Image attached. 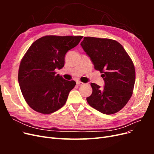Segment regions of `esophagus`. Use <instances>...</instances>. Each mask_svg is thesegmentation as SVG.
Listing matches in <instances>:
<instances>
[{
	"label": "esophagus",
	"instance_id": "obj_1",
	"mask_svg": "<svg viewBox=\"0 0 154 154\" xmlns=\"http://www.w3.org/2000/svg\"><path fill=\"white\" fill-rule=\"evenodd\" d=\"M76 84L78 85H81L84 84V83H83V82H82L80 81H76Z\"/></svg>",
	"mask_w": 154,
	"mask_h": 154
}]
</instances>
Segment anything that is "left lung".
Instances as JSON below:
<instances>
[{"mask_svg":"<svg viewBox=\"0 0 154 154\" xmlns=\"http://www.w3.org/2000/svg\"><path fill=\"white\" fill-rule=\"evenodd\" d=\"M81 46L97 71L102 73L105 86L91 83L88 103L100 112L113 114L122 110L131 97L136 79L132 59L118 42L85 36Z\"/></svg>","mask_w":154,"mask_h":154,"instance_id":"left-lung-1","label":"left lung"}]
</instances>
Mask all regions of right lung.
Masks as SVG:
<instances>
[{
    "label": "right lung",
    "instance_id": "1",
    "mask_svg": "<svg viewBox=\"0 0 154 154\" xmlns=\"http://www.w3.org/2000/svg\"><path fill=\"white\" fill-rule=\"evenodd\" d=\"M82 36L48 35L31 44L22 58L18 80L26 103L36 112L49 114L66 104L74 80L56 74L64 66L65 55L79 44Z\"/></svg>",
    "mask_w": 154,
    "mask_h": 154
}]
</instances>
